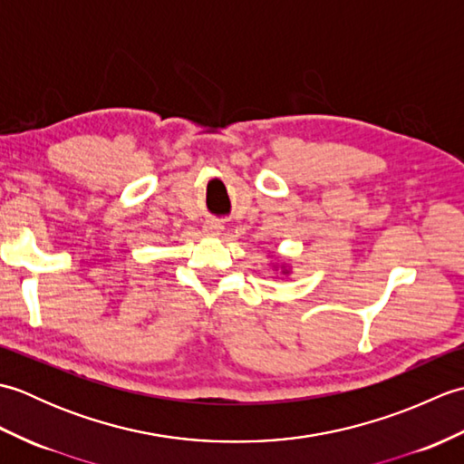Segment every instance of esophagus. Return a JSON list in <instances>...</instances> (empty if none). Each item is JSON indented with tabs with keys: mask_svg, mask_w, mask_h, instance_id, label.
<instances>
[{
	"mask_svg": "<svg viewBox=\"0 0 464 464\" xmlns=\"http://www.w3.org/2000/svg\"><path fill=\"white\" fill-rule=\"evenodd\" d=\"M221 229H223V225H221V221H217V219H209V221H205V225H203V231H205V235H209V237H219Z\"/></svg>",
	"mask_w": 464,
	"mask_h": 464,
	"instance_id": "obj_1",
	"label": "esophagus"
}]
</instances>
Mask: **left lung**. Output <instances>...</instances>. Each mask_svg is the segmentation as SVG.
<instances>
[{"label": "left lung", "mask_w": 464, "mask_h": 464, "mask_svg": "<svg viewBox=\"0 0 464 464\" xmlns=\"http://www.w3.org/2000/svg\"><path fill=\"white\" fill-rule=\"evenodd\" d=\"M271 269H273L275 273L283 275V277H289V275L293 273L287 261H283L281 257H273V255H271Z\"/></svg>", "instance_id": "8db88e82"}]
</instances>
